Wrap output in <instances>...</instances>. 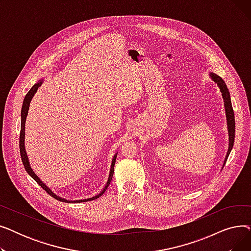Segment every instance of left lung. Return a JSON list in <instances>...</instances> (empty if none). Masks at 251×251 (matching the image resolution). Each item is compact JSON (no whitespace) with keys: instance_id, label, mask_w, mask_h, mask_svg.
<instances>
[{"instance_id":"8db88e82","label":"left lung","mask_w":251,"mask_h":251,"mask_svg":"<svg viewBox=\"0 0 251 251\" xmlns=\"http://www.w3.org/2000/svg\"><path fill=\"white\" fill-rule=\"evenodd\" d=\"M209 77L212 78V80L218 85L223 100H224V107H225V113H226V120H227V128H228V135H229V147L227 151V154L225 156V160H224L222 169L225 166L228 156L233 149L234 146V138H235V117H234V112L232 108V103H231V97H230V92L227 88V85L225 81L223 79L217 75L214 72H209ZM221 169V170H222Z\"/></svg>"}]
</instances>
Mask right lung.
Here are the masks:
<instances>
[{
    "mask_svg": "<svg viewBox=\"0 0 251 251\" xmlns=\"http://www.w3.org/2000/svg\"><path fill=\"white\" fill-rule=\"evenodd\" d=\"M44 82V79H39V80L31 87V89L27 92V95L25 96L24 98V100H23V104H22V109H21V130H20V140H19V146H20V154H21V160H22V163H23V166L26 170V172L28 173V175L38 184L39 186H41L43 189H45L50 196L54 197V199L60 201H63V202H67V203H72V202H75V203H78V202H85V201H94V200H97L99 199L100 196H101L104 191L107 190V188L109 187L110 183L112 181V178H113V175H114V167H115V163H116V159H117V153L116 152L113 156L112 159V163H111V168H110V173H109V178H108V181L107 183H105L104 187L102 188V190L95 195L92 197H89V199H85V200H78V201H69V200H66V199H63V197L57 195L56 193H54V191H52L50 187H48L46 184L38 178V176L33 172V170L30 166V163H29V160H28V156H27V153H26V150H25V122H26V117H27L28 115V110H29V105H30V101L33 98V96L36 94V91L38 89V87L41 86Z\"/></svg>",
    "mask_w": 251,
    "mask_h": 251,
    "instance_id": "add662e5",
    "label": "right lung"
}]
</instances>
